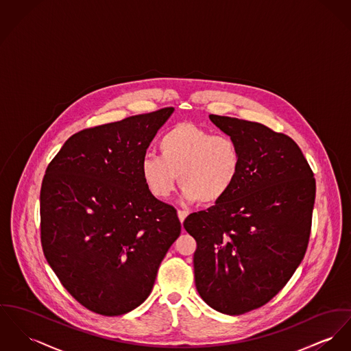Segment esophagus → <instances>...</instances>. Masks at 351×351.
<instances>
[{
	"label": "esophagus",
	"instance_id": "esophagus-1",
	"mask_svg": "<svg viewBox=\"0 0 351 351\" xmlns=\"http://www.w3.org/2000/svg\"><path fill=\"white\" fill-rule=\"evenodd\" d=\"M189 215V213L187 211H183V210H178V217H179V220L183 223L184 221V219L187 217Z\"/></svg>",
	"mask_w": 351,
	"mask_h": 351
}]
</instances>
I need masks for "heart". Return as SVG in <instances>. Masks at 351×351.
Listing matches in <instances>:
<instances>
[{
	"label": "heart",
	"instance_id": "1",
	"mask_svg": "<svg viewBox=\"0 0 351 351\" xmlns=\"http://www.w3.org/2000/svg\"><path fill=\"white\" fill-rule=\"evenodd\" d=\"M159 151L160 156L147 155L140 162L143 183L156 199H167L179 179L186 203L215 204L234 189L242 169V152L234 137L191 123L168 130L159 140Z\"/></svg>",
	"mask_w": 351,
	"mask_h": 351
}]
</instances>
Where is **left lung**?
<instances>
[{
	"label": "left lung",
	"mask_w": 351,
	"mask_h": 351,
	"mask_svg": "<svg viewBox=\"0 0 351 351\" xmlns=\"http://www.w3.org/2000/svg\"><path fill=\"white\" fill-rule=\"evenodd\" d=\"M210 120L239 144L242 169L223 200L187 216L183 226L197 244L199 295L219 313L241 315L270 302L300 265L315 179L291 137L235 117Z\"/></svg>",
	"instance_id": "left-lung-1"
}]
</instances>
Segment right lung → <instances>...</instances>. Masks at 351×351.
Segmentation results:
<instances>
[{
    "label": "right lung",
    "instance_id": "1",
    "mask_svg": "<svg viewBox=\"0 0 351 351\" xmlns=\"http://www.w3.org/2000/svg\"><path fill=\"white\" fill-rule=\"evenodd\" d=\"M173 108L136 114L71 136L40 192L44 255L66 291L114 317L152 291L182 224L145 189L140 162Z\"/></svg>",
    "mask_w": 351,
    "mask_h": 351
}]
</instances>
